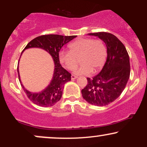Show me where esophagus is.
Here are the masks:
<instances>
[{
    "label": "esophagus",
    "mask_w": 147,
    "mask_h": 147,
    "mask_svg": "<svg viewBox=\"0 0 147 147\" xmlns=\"http://www.w3.org/2000/svg\"><path fill=\"white\" fill-rule=\"evenodd\" d=\"M77 76L74 75H72V76H71L72 80H74V79H77Z\"/></svg>",
    "instance_id": "esophagus-1"
}]
</instances>
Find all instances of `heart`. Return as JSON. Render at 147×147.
I'll return each mask as SVG.
<instances>
[{"label":"heart","instance_id":"obj_1","mask_svg":"<svg viewBox=\"0 0 147 147\" xmlns=\"http://www.w3.org/2000/svg\"><path fill=\"white\" fill-rule=\"evenodd\" d=\"M70 51L59 53V61L67 70H74L75 75H88L97 72L104 65L106 59V48L100 39L80 38L69 45Z\"/></svg>","mask_w":147,"mask_h":147}]
</instances>
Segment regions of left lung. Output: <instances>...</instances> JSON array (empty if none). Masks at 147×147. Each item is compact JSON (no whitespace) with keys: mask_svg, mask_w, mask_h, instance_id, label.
Instances as JSON below:
<instances>
[{"mask_svg":"<svg viewBox=\"0 0 147 147\" xmlns=\"http://www.w3.org/2000/svg\"><path fill=\"white\" fill-rule=\"evenodd\" d=\"M88 34L99 37L106 43L107 59L98 75L92 79L88 77L82 94L89 104L106 106L117 99L125 88L131 72L129 56L124 44L112 34L103 32Z\"/></svg>","mask_w":147,"mask_h":147,"instance_id":"left-lung-1","label":"left lung"}]
</instances>
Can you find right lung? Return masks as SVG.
Instances as JSON below:
<instances>
[{
	"mask_svg": "<svg viewBox=\"0 0 147 147\" xmlns=\"http://www.w3.org/2000/svg\"><path fill=\"white\" fill-rule=\"evenodd\" d=\"M75 37L77 36H62L59 34L43 35L34 38L25 46L23 51L26 49L32 48H41L45 50L51 55L55 63V70L51 82L44 90L39 92H32L25 88L21 84L18 67V79L22 88L28 98L34 104L43 107H49L55 105L61 98L64 84L71 80V74L61 66L59 55L63 45L66 44Z\"/></svg>",
	"mask_w": 147,
	"mask_h": 147,
	"instance_id": "obj_1",
	"label": "right lung"
}]
</instances>
